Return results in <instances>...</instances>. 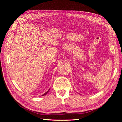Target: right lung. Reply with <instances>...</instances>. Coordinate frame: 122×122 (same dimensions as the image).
I'll return each instance as SVG.
<instances>
[{"label": "right lung", "instance_id": "1", "mask_svg": "<svg viewBox=\"0 0 122 122\" xmlns=\"http://www.w3.org/2000/svg\"><path fill=\"white\" fill-rule=\"evenodd\" d=\"M49 90L48 91H47V92H46V93H44V94H43V95L42 96H44V95H46V94H47V93H48V92H49Z\"/></svg>", "mask_w": 122, "mask_h": 122}]
</instances>
